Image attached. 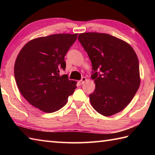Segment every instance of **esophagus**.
Returning a JSON list of instances; mask_svg holds the SVG:
<instances>
[{"label": "esophagus", "instance_id": "1", "mask_svg": "<svg viewBox=\"0 0 155 155\" xmlns=\"http://www.w3.org/2000/svg\"><path fill=\"white\" fill-rule=\"evenodd\" d=\"M87 81V78H85V77H82V78H81V80L79 81V83H80V84H84V83L85 81Z\"/></svg>", "mask_w": 155, "mask_h": 155}]
</instances>
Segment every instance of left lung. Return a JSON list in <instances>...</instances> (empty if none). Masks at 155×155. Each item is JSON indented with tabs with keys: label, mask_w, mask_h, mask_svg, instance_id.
Instances as JSON below:
<instances>
[{
	"label": "left lung",
	"mask_w": 155,
	"mask_h": 155,
	"mask_svg": "<svg viewBox=\"0 0 155 155\" xmlns=\"http://www.w3.org/2000/svg\"><path fill=\"white\" fill-rule=\"evenodd\" d=\"M78 41L92 63L95 89L89 94L94 109L106 117L119 113L140 86L139 62L131 46L105 33L84 32Z\"/></svg>",
	"instance_id": "1"
}]
</instances>
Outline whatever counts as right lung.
Segmentation results:
<instances>
[{
  "mask_svg": "<svg viewBox=\"0 0 155 155\" xmlns=\"http://www.w3.org/2000/svg\"><path fill=\"white\" fill-rule=\"evenodd\" d=\"M78 34H56L27 42L16 57L14 72L18 89L32 106L47 113L63 107L74 93L77 82L65 70L64 56Z\"/></svg>",
  "mask_w": 155,
  "mask_h": 155,
  "instance_id": "add662e5",
  "label": "right lung"
}]
</instances>
